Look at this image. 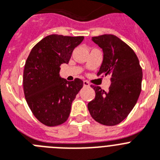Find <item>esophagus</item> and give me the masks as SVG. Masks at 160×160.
Listing matches in <instances>:
<instances>
[{"label": "esophagus", "instance_id": "34e87169", "mask_svg": "<svg viewBox=\"0 0 160 160\" xmlns=\"http://www.w3.org/2000/svg\"><path fill=\"white\" fill-rule=\"evenodd\" d=\"M84 87H88L89 86V83L87 80H84Z\"/></svg>", "mask_w": 160, "mask_h": 160}]
</instances>
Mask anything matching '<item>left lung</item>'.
<instances>
[{
	"label": "left lung",
	"instance_id": "1",
	"mask_svg": "<svg viewBox=\"0 0 160 160\" xmlns=\"http://www.w3.org/2000/svg\"><path fill=\"white\" fill-rule=\"evenodd\" d=\"M103 51V61L98 76H111L107 91L92 86L95 98L88 103L92 119L103 125L114 126L131 112L142 90V69L129 46L114 35L92 37Z\"/></svg>",
	"mask_w": 160,
	"mask_h": 160
}]
</instances>
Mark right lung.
I'll use <instances>...</instances> for the list:
<instances>
[{
    "mask_svg": "<svg viewBox=\"0 0 160 160\" xmlns=\"http://www.w3.org/2000/svg\"><path fill=\"white\" fill-rule=\"evenodd\" d=\"M84 37L49 35L31 50L24 66L23 91L32 114L49 127L67 121L72 103L83 87L76 78L68 81L59 76L60 66L68 63L74 49Z\"/></svg>",
    "mask_w": 160,
    "mask_h": 160,
    "instance_id": "add662e5",
    "label": "right lung"
}]
</instances>
